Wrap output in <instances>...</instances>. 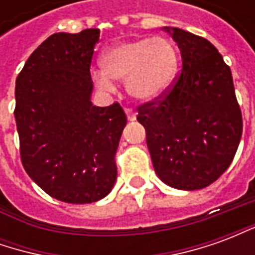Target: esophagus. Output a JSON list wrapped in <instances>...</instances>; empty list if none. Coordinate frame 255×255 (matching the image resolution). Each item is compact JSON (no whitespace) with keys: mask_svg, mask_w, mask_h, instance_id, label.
I'll use <instances>...</instances> for the list:
<instances>
[{"mask_svg":"<svg viewBox=\"0 0 255 255\" xmlns=\"http://www.w3.org/2000/svg\"><path fill=\"white\" fill-rule=\"evenodd\" d=\"M126 115H127L128 122H133L136 119V113L132 109H129V108H126Z\"/></svg>","mask_w":255,"mask_h":255,"instance_id":"obj_1","label":"esophagus"}]
</instances>
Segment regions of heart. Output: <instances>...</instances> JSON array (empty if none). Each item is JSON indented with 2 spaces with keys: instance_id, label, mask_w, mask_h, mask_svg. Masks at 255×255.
Listing matches in <instances>:
<instances>
[{
  "instance_id": "heart-1",
  "label": "heart",
  "mask_w": 255,
  "mask_h": 255,
  "mask_svg": "<svg viewBox=\"0 0 255 255\" xmlns=\"http://www.w3.org/2000/svg\"><path fill=\"white\" fill-rule=\"evenodd\" d=\"M101 72L95 83L104 90L112 82L126 83L128 95L139 102H153L171 89L179 57L175 45L164 36H142L117 42L101 54Z\"/></svg>"
}]
</instances>
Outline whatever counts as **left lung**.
I'll list each match as a JSON object with an SVG mask.
<instances>
[{
  "label": "left lung",
  "mask_w": 255,
  "mask_h": 255,
  "mask_svg": "<svg viewBox=\"0 0 255 255\" xmlns=\"http://www.w3.org/2000/svg\"><path fill=\"white\" fill-rule=\"evenodd\" d=\"M162 30L176 42L182 73L161 101L139 106L153 166L162 182L177 190H199L231 165L242 138L230 67L202 36L176 27Z\"/></svg>",
  "instance_id": "obj_1"
}]
</instances>
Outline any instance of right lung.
Segmentation results:
<instances>
[{
  "instance_id": "add662e5",
  "label": "right lung",
  "mask_w": 255,
  "mask_h": 255,
  "mask_svg": "<svg viewBox=\"0 0 255 255\" xmlns=\"http://www.w3.org/2000/svg\"><path fill=\"white\" fill-rule=\"evenodd\" d=\"M98 39V28L53 34L16 79L23 166L43 191L67 203L97 202L117 179L115 157L127 117L117 102H91L90 65Z\"/></svg>"
}]
</instances>
